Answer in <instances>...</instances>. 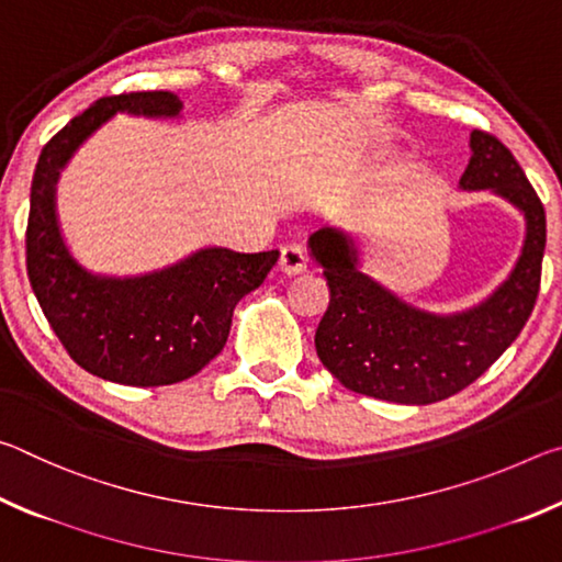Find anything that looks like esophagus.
Instances as JSON below:
<instances>
[{"mask_svg":"<svg viewBox=\"0 0 562 562\" xmlns=\"http://www.w3.org/2000/svg\"><path fill=\"white\" fill-rule=\"evenodd\" d=\"M280 268H282L284 274H300L302 270H307V255H304L300 245L282 247Z\"/></svg>","mask_w":562,"mask_h":562,"instance_id":"34e87169","label":"esophagus"}]
</instances>
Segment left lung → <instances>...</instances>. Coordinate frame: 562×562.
I'll return each mask as SVG.
<instances>
[{"mask_svg": "<svg viewBox=\"0 0 562 562\" xmlns=\"http://www.w3.org/2000/svg\"><path fill=\"white\" fill-rule=\"evenodd\" d=\"M463 190H493L528 221L522 255L479 307L429 315L357 270V250L345 235L322 227L312 255L329 284V307L315 331L317 357L351 392L396 404H434L473 384L526 327L540 292L546 252V207L503 140L471 133Z\"/></svg>", "mask_w": 562, "mask_h": 562, "instance_id": "1", "label": "left lung"}]
</instances>
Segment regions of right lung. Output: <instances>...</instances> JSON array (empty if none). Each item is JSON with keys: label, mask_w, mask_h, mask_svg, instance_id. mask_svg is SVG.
I'll list each match as a JSON object with an SVG mask.
<instances>
[{"label": "right lung", "mask_w": 562, "mask_h": 562, "mask_svg": "<svg viewBox=\"0 0 562 562\" xmlns=\"http://www.w3.org/2000/svg\"><path fill=\"white\" fill-rule=\"evenodd\" d=\"M116 111L178 116L180 101L170 91L103 97L54 133L32 178L26 274L44 317L81 369L126 386H168L221 355L235 304L260 288L280 252L205 247L173 268L133 280L81 270L56 225L54 183L74 148Z\"/></svg>", "instance_id": "obj_1"}]
</instances>
